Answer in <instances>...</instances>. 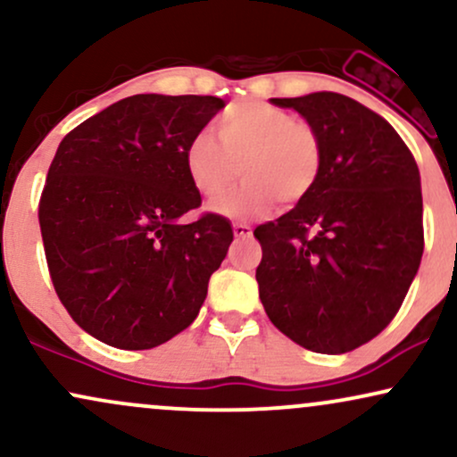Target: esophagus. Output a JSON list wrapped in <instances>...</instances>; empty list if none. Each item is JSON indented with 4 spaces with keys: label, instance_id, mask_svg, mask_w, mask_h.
Returning a JSON list of instances; mask_svg holds the SVG:
<instances>
[{
    "label": "esophagus",
    "instance_id": "obj_1",
    "mask_svg": "<svg viewBox=\"0 0 457 457\" xmlns=\"http://www.w3.org/2000/svg\"><path fill=\"white\" fill-rule=\"evenodd\" d=\"M232 228H234L236 238H251V236H253V229H251V225L246 223H234Z\"/></svg>",
    "mask_w": 457,
    "mask_h": 457
}]
</instances>
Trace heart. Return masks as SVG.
I'll use <instances>...</instances> for the list:
<instances>
[{"instance_id":"1","label":"heart","mask_w":457,"mask_h":457,"mask_svg":"<svg viewBox=\"0 0 457 457\" xmlns=\"http://www.w3.org/2000/svg\"><path fill=\"white\" fill-rule=\"evenodd\" d=\"M211 133L193 135L185 150V170L199 195L221 197L243 170L236 188L214 212L228 219H249L269 212L279 199L286 206L305 199L320 176L318 133L269 103H238L214 124Z\"/></svg>"}]
</instances>
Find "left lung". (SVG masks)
<instances>
[{"label": "left lung", "instance_id": "8db88e82", "mask_svg": "<svg viewBox=\"0 0 457 457\" xmlns=\"http://www.w3.org/2000/svg\"><path fill=\"white\" fill-rule=\"evenodd\" d=\"M318 133L320 176L305 199L255 228L260 301L283 335L342 354L391 322L423 255L421 176L395 129L353 98H270Z\"/></svg>", "mask_w": 457, "mask_h": 457}]
</instances>
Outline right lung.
Masks as SVG:
<instances>
[{
	"mask_svg": "<svg viewBox=\"0 0 457 457\" xmlns=\"http://www.w3.org/2000/svg\"><path fill=\"white\" fill-rule=\"evenodd\" d=\"M225 107L217 96L135 94L62 139L38 219L62 305L92 337L122 350L170 342L197 318L234 240L185 170L193 135Z\"/></svg>",
	"mask_w": 457,
	"mask_h": 457,
	"instance_id": "right-lung-1",
	"label": "right lung"
}]
</instances>
